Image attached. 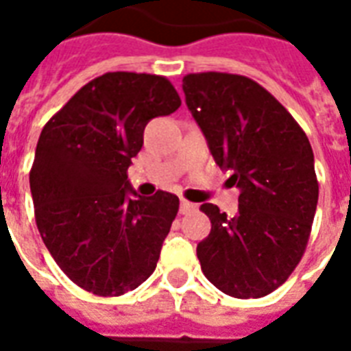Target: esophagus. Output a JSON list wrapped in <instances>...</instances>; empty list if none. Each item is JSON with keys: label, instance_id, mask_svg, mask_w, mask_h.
<instances>
[{"label": "esophagus", "instance_id": "1", "mask_svg": "<svg viewBox=\"0 0 351 351\" xmlns=\"http://www.w3.org/2000/svg\"><path fill=\"white\" fill-rule=\"evenodd\" d=\"M195 208H197V204L189 202V200H186V198H182L180 200V213L182 215L189 213V211H193Z\"/></svg>", "mask_w": 351, "mask_h": 351}]
</instances>
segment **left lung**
<instances>
[{"instance_id":"8db88e82","label":"left lung","mask_w":351,"mask_h":351,"mask_svg":"<svg viewBox=\"0 0 351 351\" xmlns=\"http://www.w3.org/2000/svg\"><path fill=\"white\" fill-rule=\"evenodd\" d=\"M186 104L220 169L240 189L239 211L200 209L211 233L197 245L209 282L234 299L282 286L304 255L319 200L310 140L286 107L253 80L187 74Z\"/></svg>"}]
</instances>
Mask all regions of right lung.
<instances>
[{
  "label": "right lung",
  "instance_id": "right-lung-1",
  "mask_svg": "<svg viewBox=\"0 0 351 351\" xmlns=\"http://www.w3.org/2000/svg\"><path fill=\"white\" fill-rule=\"evenodd\" d=\"M180 104L164 76L107 73L43 127L30 169L36 226L58 266L85 291L120 297L154 271L180 202L165 191L136 195L127 169L147 121Z\"/></svg>",
  "mask_w": 351,
  "mask_h": 351
}]
</instances>
